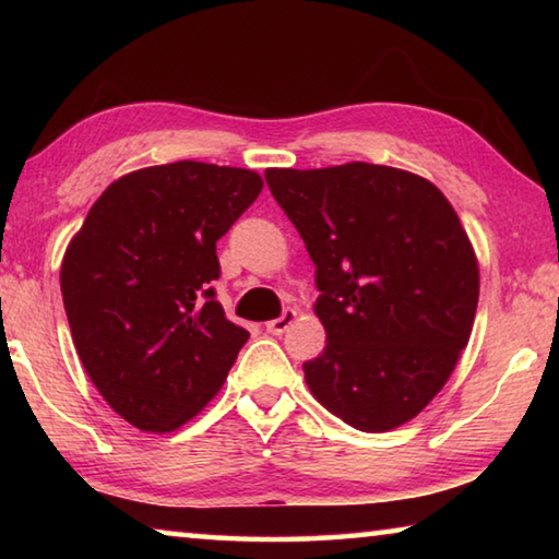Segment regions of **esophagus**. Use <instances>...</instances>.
<instances>
[{"label":"esophagus","mask_w":559,"mask_h":559,"mask_svg":"<svg viewBox=\"0 0 559 559\" xmlns=\"http://www.w3.org/2000/svg\"><path fill=\"white\" fill-rule=\"evenodd\" d=\"M296 316H298L296 310H293V308H286L278 318L269 320V323H266V330H269L271 335H283V333H286V330L290 328L293 320H296Z\"/></svg>","instance_id":"34e87169"}]
</instances>
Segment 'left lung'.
I'll return each mask as SVG.
<instances>
[{
    "label": "left lung",
    "mask_w": 559,
    "mask_h": 559,
    "mask_svg": "<svg viewBox=\"0 0 559 559\" xmlns=\"http://www.w3.org/2000/svg\"><path fill=\"white\" fill-rule=\"evenodd\" d=\"M266 182L316 263L328 345L302 362L310 392L359 431L414 419L476 318L478 263L453 206L384 165L266 169Z\"/></svg>",
    "instance_id": "8db88e82"
}]
</instances>
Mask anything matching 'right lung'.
Returning <instances> with one entry per match:
<instances>
[{
	"label": "right lung",
	"instance_id": "obj_1",
	"mask_svg": "<svg viewBox=\"0 0 559 559\" xmlns=\"http://www.w3.org/2000/svg\"><path fill=\"white\" fill-rule=\"evenodd\" d=\"M251 169L182 163L112 182L66 249L73 345L112 409L175 431L219 392L249 330L216 300V241L261 192Z\"/></svg>",
	"mask_w": 559,
	"mask_h": 559
}]
</instances>
